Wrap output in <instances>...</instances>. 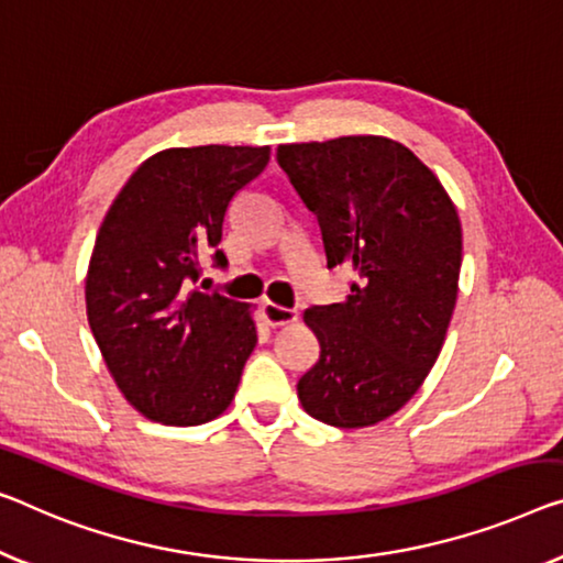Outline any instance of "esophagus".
Segmentation results:
<instances>
[{"instance_id":"obj_1","label":"esophagus","mask_w":563,"mask_h":563,"mask_svg":"<svg viewBox=\"0 0 563 563\" xmlns=\"http://www.w3.org/2000/svg\"><path fill=\"white\" fill-rule=\"evenodd\" d=\"M263 313H265V321L271 325H288V323H296L298 321V310L296 308H285L278 303H267L263 306Z\"/></svg>"}]
</instances>
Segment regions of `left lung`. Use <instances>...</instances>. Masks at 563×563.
<instances>
[{
	"mask_svg": "<svg viewBox=\"0 0 563 563\" xmlns=\"http://www.w3.org/2000/svg\"><path fill=\"white\" fill-rule=\"evenodd\" d=\"M278 164L318 217L329 267H354L346 300L306 310L321 356L298 379V399L318 422L376 424L438 362L463 265L460 217L438 176L397 141L288 144Z\"/></svg>",
	"mask_w": 563,
	"mask_h": 563,
	"instance_id": "left-lung-1",
	"label": "left lung"
}]
</instances>
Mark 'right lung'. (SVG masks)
<instances>
[{
  "mask_svg": "<svg viewBox=\"0 0 563 563\" xmlns=\"http://www.w3.org/2000/svg\"><path fill=\"white\" fill-rule=\"evenodd\" d=\"M271 162L267 146L158 151L100 224L86 280L88 323L108 372L141 415L191 427L220 417L257 343L247 306L201 292V257L220 250L228 207Z\"/></svg>",
  "mask_w": 563,
  "mask_h": 563,
  "instance_id": "1",
  "label": "right lung"
}]
</instances>
